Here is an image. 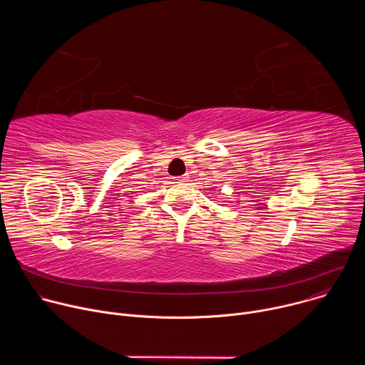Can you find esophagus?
Masks as SVG:
<instances>
[{
  "instance_id": "obj_1",
  "label": "esophagus",
  "mask_w": 365,
  "mask_h": 365,
  "mask_svg": "<svg viewBox=\"0 0 365 365\" xmlns=\"http://www.w3.org/2000/svg\"><path fill=\"white\" fill-rule=\"evenodd\" d=\"M187 179H189L187 176H182V178H178L176 182H178V183H185V182H187Z\"/></svg>"
}]
</instances>
